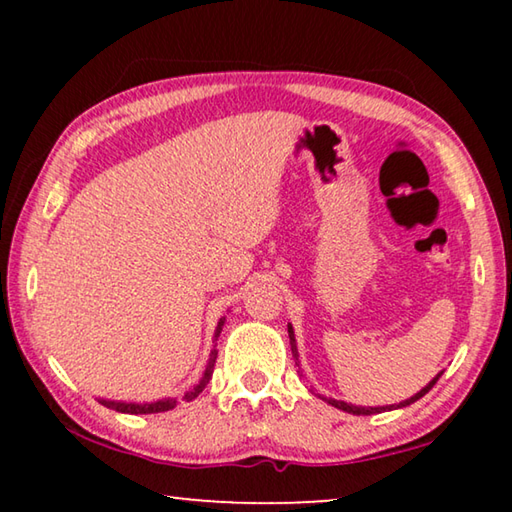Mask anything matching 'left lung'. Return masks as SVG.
<instances>
[{"mask_svg":"<svg viewBox=\"0 0 512 512\" xmlns=\"http://www.w3.org/2000/svg\"><path fill=\"white\" fill-rule=\"evenodd\" d=\"M289 339H291V352H293V357H298V350H296V336H293V329H291V325H289ZM440 375H443V372H440ZM440 375H436L433 377L427 386L422 388L420 393H415L411 400H404V402H400V404H393V406H354V404H348V402H341V400H332V397H329V404L332 406H336V409H341V411H345V413H352V415H372V413H381V411H391V409H402V406H409V404H413V402H418L422 395H427L433 386H436V381L440 379Z\"/></svg>","mask_w":512,"mask_h":512,"instance_id":"left-lung-1","label":"left lung"}]
</instances>
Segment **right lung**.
<instances>
[{"label":"right lung","instance_id":"right-lung-1","mask_svg":"<svg viewBox=\"0 0 512 512\" xmlns=\"http://www.w3.org/2000/svg\"><path fill=\"white\" fill-rule=\"evenodd\" d=\"M221 327H223V318H221L219 327H216V334H214L216 339H219ZM216 354H219V350H212V354H210V361H207V368H205V375H203V379L198 381V384L192 388V391H187V393H185L183 400L192 402L194 397L201 395V393H203V388H205L207 384H210L212 372H214V363H216ZM101 404H103V406H108V409H115V411H119V413H133V415H137V413H162V411H171L173 406H176V400H160V402H153V404H126V402L101 400Z\"/></svg>","mask_w":512,"mask_h":512}]
</instances>
